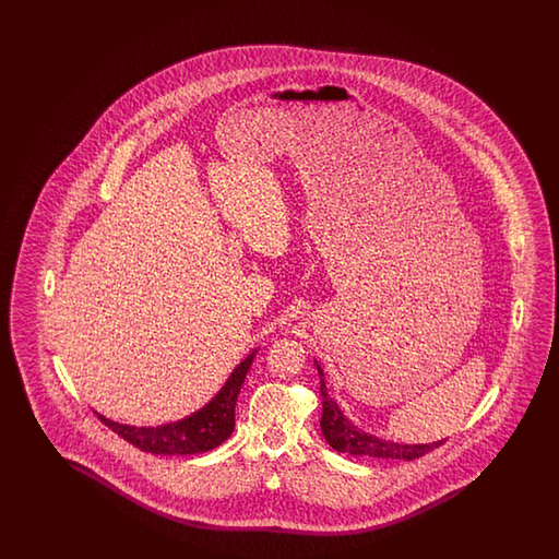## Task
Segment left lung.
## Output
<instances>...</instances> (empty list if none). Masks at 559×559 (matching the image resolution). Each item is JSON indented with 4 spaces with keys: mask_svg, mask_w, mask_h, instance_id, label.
I'll list each match as a JSON object with an SVG mask.
<instances>
[{
    "mask_svg": "<svg viewBox=\"0 0 559 559\" xmlns=\"http://www.w3.org/2000/svg\"><path fill=\"white\" fill-rule=\"evenodd\" d=\"M316 368L320 373L321 407V433L325 441L332 445L335 452L352 453V455H368L378 460H417L421 455L440 448L445 440L433 441V443H397V441L381 440L378 436H371L368 431H361L352 424V419L344 416L340 405L333 402L325 388L323 369L316 361Z\"/></svg>",
    "mask_w": 559,
    "mask_h": 559,
    "instance_id": "left-lung-1",
    "label": "left lung"
}]
</instances>
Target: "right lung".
<instances>
[{"label":"right lung","instance_id":"add662e5","mask_svg":"<svg viewBox=\"0 0 559 559\" xmlns=\"http://www.w3.org/2000/svg\"><path fill=\"white\" fill-rule=\"evenodd\" d=\"M255 354L258 349H253L250 356L236 366L226 383L222 385V390L215 393L202 409L178 421L155 428H135L111 421L97 412L95 414L107 428L116 431L123 440L130 441L131 445L140 448L142 452L155 455H193L210 452L222 445L236 428V402Z\"/></svg>","mask_w":559,"mask_h":559}]
</instances>
